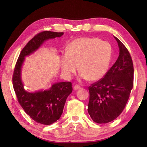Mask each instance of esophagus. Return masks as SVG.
<instances>
[{"label":"esophagus","mask_w":147,"mask_h":147,"mask_svg":"<svg viewBox=\"0 0 147 147\" xmlns=\"http://www.w3.org/2000/svg\"><path fill=\"white\" fill-rule=\"evenodd\" d=\"M81 88V87L80 86H78V85H75L74 86V90H77V89H80Z\"/></svg>","instance_id":"34e87169"}]
</instances>
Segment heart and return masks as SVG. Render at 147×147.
Wrapping results in <instances>:
<instances>
[{"instance_id": "heart-1", "label": "heart", "mask_w": 147, "mask_h": 147, "mask_svg": "<svg viewBox=\"0 0 147 147\" xmlns=\"http://www.w3.org/2000/svg\"><path fill=\"white\" fill-rule=\"evenodd\" d=\"M112 58V47L98 38H80L74 39L60 58L62 73L70 78L78 69L80 78L95 81L105 76Z\"/></svg>"}]
</instances>
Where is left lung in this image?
I'll return each instance as SVG.
<instances>
[{
	"label": "left lung",
	"mask_w": 147,
	"mask_h": 147,
	"mask_svg": "<svg viewBox=\"0 0 147 147\" xmlns=\"http://www.w3.org/2000/svg\"><path fill=\"white\" fill-rule=\"evenodd\" d=\"M119 56L102 78L89 87L88 111L94 122L108 123L120 115L134 86V66L126 47L116 37Z\"/></svg>",
	"instance_id": "left-lung-1"
}]
</instances>
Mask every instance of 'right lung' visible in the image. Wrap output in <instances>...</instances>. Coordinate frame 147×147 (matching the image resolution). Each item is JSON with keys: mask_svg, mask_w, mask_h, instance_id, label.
Returning a JSON list of instances; mask_svg holds the SVG:
<instances>
[{"mask_svg": "<svg viewBox=\"0 0 147 147\" xmlns=\"http://www.w3.org/2000/svg\"><path fill=\"white\" fill-rule=\"evenodd\" d=\"M63 34V32L43 31L36 35L21 51L13 74V86L20 105L34 121L45 125L55 123L60 118L66 99L73 91L72 83H56L49 90L29 93L24 89L21 81V67L24 57L36 51L45 41L59 38Z\"/></svg>", "mask_w": 147, "mask_h": 147, "instance_id": "add662e5", "label": "right lung"}]
</instances>
